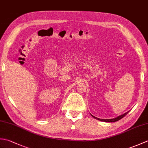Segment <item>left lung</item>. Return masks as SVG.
Instances as JSON below:
<instances>
[{
    "instance_id": "left-lung-1",
    "label": "left lung",
    "mask_w": 148,
    "mask_h": 148,
    "mask_svg": "<svg viewBox=\"0 0 148 148\" xmlns=\"http://www.w3.org/2000/svg\"><path fill=\"white\" fill-rule=\"evenodd\" d=\"M129 112V111H128V112H125V113H124L123 114H122V115H120V116H118V117H116V118H112V119H100V118H96V117H95V116H93V115H92L93 117L94 118H95V119H98V120H100V121H104V122H115V121H118V120H119V119H121V118H123V117H125V116H126L127 114H128V112Z\"/></svg>"
}]
</instances>
